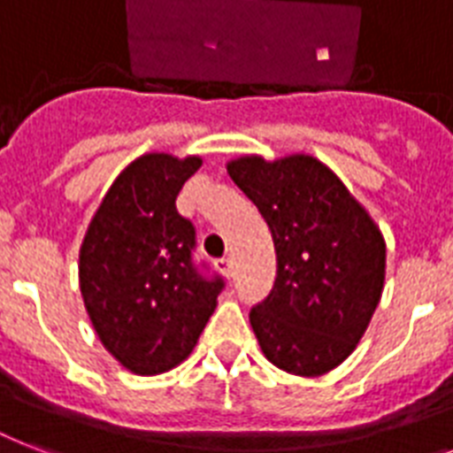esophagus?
<instances>
[{"label":"esophagus","mask_w":453,"mask_h":453,"mask_svg":"<svg viewBox=\"0 0 453 453\" xmlns=\"http://www.w3.org/2000/svg\"><path fill=\"white\" fill-rule=\"evenodd\" d=\"M216 268H219L226 277L234 275V265H233V258H230V256H226V258H219V261H216Z\"/></svg>","instance_id":"34e87169"}]
</instances>
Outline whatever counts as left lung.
I'll return each instance as SVG.
<instances>
[{
  "instance_id": "left-lung-1",
  "label": "left lung",
  "mask_w": 453,
  "mask_h": 453,
  "mask_svg": "<svg viewBox=\"0 0 453 453\" xmlns=\"http://www.w3.org/2000/svg\"><path fill=\"white\" fill-rule=\"evenodd\" d=\"M227 173L275 242V284L249 312L263 355L284 372L322 376L372 322L386 280L383 234L315 157H242Z\"/></svg>"
}]
</instances>
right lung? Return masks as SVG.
I'll return each mask as SVG.
<instances>
[{"instance_id": "right-lung-1", "label": "right lung", "mask_w": 453, "mask_h": 453, "mask_svg": "<svg viewBox=\"0 0 453 453\" xmlns=\"http://www.w3.org/2000/svg\"><path fill=\"white\" fill-rule=\"evenodd\" d=\"M199 157H138L117 176L80 249V289L105 350L129 372L180 365L226 280L195 261L197 233L176 209Z\"/></svg>"}]
</instances>
